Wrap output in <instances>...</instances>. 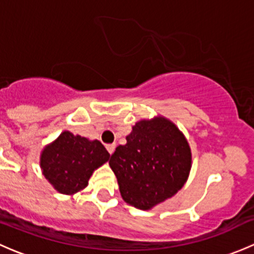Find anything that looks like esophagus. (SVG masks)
Returning a JSON list of instances; mask_svg holds the SVG:
<instances>
[{
	"label": "esophagus",
	"mask_w": 254,
	"mask_h": 254,
	"mask_svg": "<svg viewBox=\"0 0 254 254\" xmlns=\"http://www.w3.org/2000/svg\"><path fill=\"white\" fill-rule=\"evenodd\" d=\"M115 146H117V145H115V143H108V145L106 146V147H107V150H108V152L111 153V155H112L113 152H114V150H115Z\"/></svg>",
	"instance_id": "1"
}]
</instances>
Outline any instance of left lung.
<instances>
[{
  "label": "left lung",
  "mask_w": 254,
  "mask_h": 254,
  "mask_svg": "<svg viewBox=\"0 0 254 254\" xmlns=\"http://www.w3.org/2000/svg\"><path fill=\"white\" fill-rule=\"evenodd\" d=\"M122 198L148 210L173 196L188 179L191 152L188 141L163 117L140 120L111 156Z\"/></svg>",
  "instance_id": "obj_1"
}]
</instances>
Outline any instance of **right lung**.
Instances as JSON below:
<instances>
[{
	"mask_svg": "<svg viewBox=\"0 0 254 254\" xmlns=\"http://www.w3.org/2000/svg\"><path fill=\"white\" fill-rule=\"evenodd\" d=\"M101 141L61 132L40 155V167L49 183L61 194L77 193L86 188L94 170L109 160Z\"/></svg>",
	"mask_w": 254,
	"mask_h": 254,
	"instance_id": "add662e5",
	"label": "right lung"
}]
</instances>
